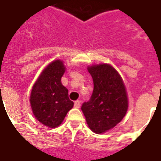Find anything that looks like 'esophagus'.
I'll list each match as a JSON object with an SVG mask.
<instances>
[{"label":"esophagus","mask_w":161,"mask_h":161,"mask_svg":"<svg viewBox=\"0 0 161 161\" xmlns=\"http://www.w3.org/2000/svg\"><path fill=\"white\" fill-rule=\"evenodd\" d=\"M74 106H75L76 108L80 107V102L79 100L76 101V102H75V103H74Z\"/></svg>","instance_id":"obj_1"}]
</instances>
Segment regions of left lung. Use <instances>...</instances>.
I'll return each instance as SVG.
<instances>
[{
  "mask_svg": "<svg viewBox=\"0 0 161 161\" xmlns=\"http://www.w3.org/2000/svg\"><path fill=\"white\" fill-rule=\"evenodd\" d=\"M93 80L90 100L84 102L81 110L92 131L103 134L123 120L128 109L124 82L114 68L108 64L88 67Z\"/></svg>",
  "mask_w": 161,
  "mask_h": 161,
  "instance_id": "obj_1",
  "label": "left lung"
}]
</instances>
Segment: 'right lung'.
<instances>
[{"label":"right lung","instance_id":"1","mask_svg":"<svg viewBox=\"0 0 161 161\" xmlns=\"http://www.w3.org/2000/svg\"><path fill=\"white\" fill-rule=\"evenodd\" d=\"M65 69L62 60L52 61L42 70L31 89L30 103L34 116L50 128L58 127L73 107L68 89L61 83Z\"/></svg>","mask_w":161,"mask_h":161}]
</instances>
